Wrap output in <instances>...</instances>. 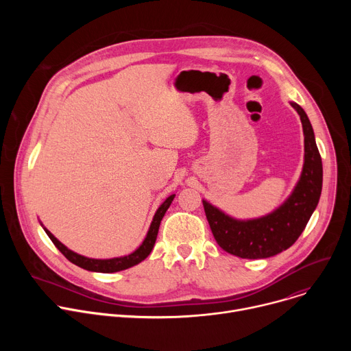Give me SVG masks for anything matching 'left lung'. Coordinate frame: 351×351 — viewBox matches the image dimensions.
Wrapping results in <instances>:
<instances>
[{"label":"left lung","instance_id":"8db88e82","mask_svg":"<svg viewBox=\"0 0 351 351\" xmlns=\"http://www.w3.org/2000/svg\"><path fill=\"white\" fill-rule=\"evenodd\" d=\"M290 106L300 115L304 133V164L293 191L272 213L253 219H236L203 199L213 234L226 253L240 258H268L287 250L306 229L322 191V160L306 111Z\"/></svg>","mask_w":351,"mask_h":351}]
</instances>
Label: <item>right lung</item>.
<instances>
[{
  "label": "right lung",
  "instance_id": "add662e5",
  "mask_svg": "<svg viewBox=\"0 0 351 351\" xmlns=\"http://www.w3.org/2000/svg\"><path fill=\"white\" fill-rule=\"evenodd\" d=\"M175 198V194L169 195L165 202L158 207L154 218H153V222L152 225H149V229L143 240V243L138 245V248H136L134 252L129 256H123V257H115V258H108V260H97V258H88V257H84V256H80L75 252H72V250H69L66 245H64L51 232H49L48 229H45L43 226V229L45 230V233L48 234V237L51 239V241L56 244V247L60 250V252L75 265L83 268V269H87V271H91V272H101V274H112V272H119V271H123V269H128L130 267H134L137 265L138 263H141L143 260H145L148 257V254L152 253V250L156 244V240H157V234H158V229H160V223L167 213V210L169 208L171 203L173 202Z\"/></svg>",
  "mask_w": 351,
  "mask_h": 351
}]
</instances>
